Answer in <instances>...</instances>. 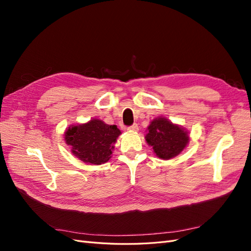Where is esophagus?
Here are the masks:
<instances>
[{
    "instance_id": "esophagus-1",
    "label": "esophagus",
    "mask_w": 251,
    "mask_h": 251,
    "mask_svg": "<svg viewBox=\"0 0 251 251\" xmlns=\"http://www.w3.org/2000/svg\"><path fill=\"white\" fill-rule=\"evenodd\" d=\"M127 130L128 131H131V132H137L138 131V126L136 125V124H134V125H132V126H130L127 127Z\"/></svg>"
}]
</instances>
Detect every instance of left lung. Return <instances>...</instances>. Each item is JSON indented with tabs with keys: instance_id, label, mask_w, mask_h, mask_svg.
I'll return each instance as SVG.
<instances>
[{
	"instance_id": "left-lung-1",
	"label": "left lung",
	"mask_w": 251,
	"mask_h": 251,
	"mask_svg": "<svg viewBox=\"0 0 251 251\" xmlns=\"http://www.w3.org/2000/svg\"><path fill=\"white\" fill-rule=\"evenodd\" d=\"M146 140L157 157L169 160L183 151L189 141L188 132L165 117L155 118L148 126Z\"/></svg>"
}]
</instances>
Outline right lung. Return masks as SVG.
<instances>
[{
  "instance_id": "obj_1",
  "label": "right lung",
  "mask_w": 251,
  "mask_h": 251,
  "mask_svg": "<svg viewBox=\"0 0 251 251\" xmlns=\"http://www.w3.org/2000/svg\"><path fill=\"white\" fill-rule=\"evenodd\" d=\"M121 134L116 126L102 120L92 119L87 124L71 126L65 132V140L71 151L81 161L89 164H102L111 158L114 143Z\"/></svg>"
}]
</instances>
